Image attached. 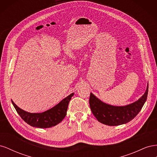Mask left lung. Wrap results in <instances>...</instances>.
<instances>
[{
    "label": "left lung",
    "mask_w": 157,
    "mask_h": 157,
    "mask_svg": "<svg viewBox=\"0 0 157 157\" xmlns=\"http://www.w3.org/2000/svg\"><path fill=\"white\" fill-rule=\"evenodd\" d=\"M148 85L145 94L137 101L130 105L117 107L103 103L90 93V107L93 115L102 124L109 126H118L130 122L143 107L147 98Z\"/></svg>",
    "instance_id": "1"
}]
</instances>
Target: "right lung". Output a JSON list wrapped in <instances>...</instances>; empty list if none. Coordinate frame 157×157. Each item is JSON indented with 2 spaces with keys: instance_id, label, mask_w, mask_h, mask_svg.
<instances>
[{
  "instance_id": "add662e5",
  "label": "right lung",
  "mask_w": 157,
  "mask_h": 157,
  "mask_svg": "<svg viewBox=\"0 0 157 157\" xmlns=\"http://www.w3.org/2000/svg\"><path fill=\"white\" fill-rule=\"evenodd\" d=\"M73 94H70L53 108L41 113L26 112L18 107L12 100V103L19 115L28 124L36 128H47L54 126L62 121L67 115L68 104Z\"/></svg>"
}]
</instances>
